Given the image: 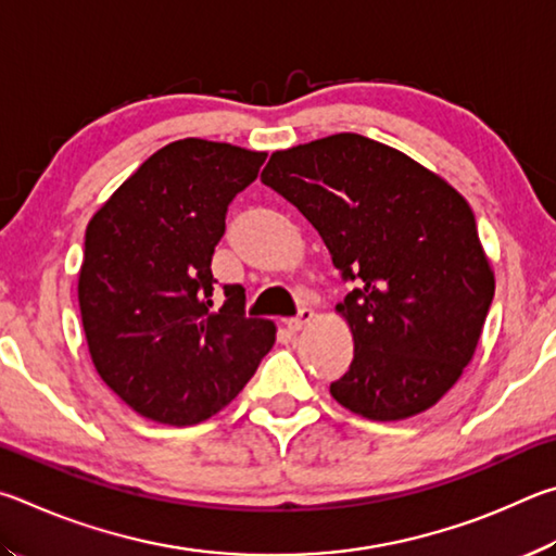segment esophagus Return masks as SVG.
<instances>
[{"mask_svg":"<svg viewBox=\"0 0 556 556\" xmlns=\"http://www.w3.org/2000/svg\"><path fill=\"white\" fill-rule=\"evenodd\" d=\"M313 323H315V309L303 307L298 313V317H290L288 319V329H290V332H300V329H305V327H309Z\"/></svg>","mask_w":556,"mask_h":556,"instance_id":"1","label":"esophagus"}]
</instances>
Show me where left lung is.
I'll use <instances>...</instances> for the list:
<instances>
[{
    "label": "left lung",
    "mask_w": 556,
    "mask_h": 556,
    "mask_svg": "<svg viewBox=\"0 0 556 556\" xmlns=\"http://www.w3.org/2000/svg\"><path fill=\"white\" fill-rule=\"evenodd\" d=\"M261 180L305 214L356 288L334 309L354 362L329 386L376 422L430 410L471 364L495 293L464 194L410 155L332 134L270 153Z\"/></svg>",
    "instance_id": "obj_1"
}]
</instances>
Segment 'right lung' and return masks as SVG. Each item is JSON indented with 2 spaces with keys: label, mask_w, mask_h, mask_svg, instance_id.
Returning a JSON list of instances; mask_svg holds the SVG:
<instances>
[{
  "label": "right lung",
  "mask_w": 556,
  "mask_h": 556,
  "mask_svg": "<svg viewBox=\"0 0 556 556\" xmlns=\"http://www.w3.org/2000/svg\"><path fill=\"white\" fill-rule=\"evenodd\" d=\"M266 151L180 139L146 159L85 231L77 303L94 371L146 420L198 425L227 407L276 344L224 286L212 313V253L237 192Z\"/></svg>",
  "instance_id": "1"
}]
</instances>
